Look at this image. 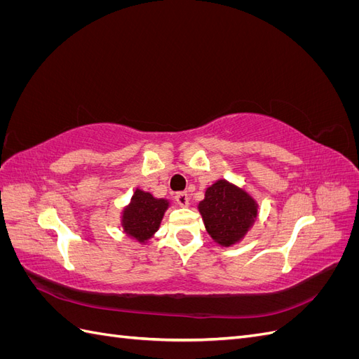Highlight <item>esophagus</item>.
Masks as SVG:
<instances>
[{
    "label": "esophagus",
    "instance_id": "1",
    "mask_svg": "<svg viewBox=\"0 0 359 359\" xmlns=\"http://www.w3.org/2000/svg\"><path fill=\"white\" fill-rule=\"evenodd\" d=\"M175 199L180 203V206H189V203H190V194L187 191H180V193H177Z\"/></svg>",
    "mask_w": 359,
    "mask_h": 359
}]
</instances>
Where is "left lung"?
<instances>
[{"label": "left lung", "mask_w": 359, "mask_h": 359, "mask_svg": "<svg viewBox=\"0 0 359 359\" xmlns=\"http://www.w3.org/2000/svg\"><path fill=\"white\" fill-rule=\"evenodd\" d=\"M257 208L252 194L227 180H217L205 190V198L198 205L206 232L222 247L244 240L257 220Z\"/></svg>", "instance_id": "obj_1"}]
</instances>
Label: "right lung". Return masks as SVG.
<instances>
[{"mask_svg":"<svg viewBox=\"0 0 359 359\" xmlns=\"http://www.w3.org/2000/svg\"><path fill=\"white\" fill-rule=\"evenodd\" d=\"M169 206L168 199L156 198L149 191L136 189L121 211V226L126 235L139 244H147L158 231Z\"/></svg>","mask_w":359,"mask_h":359,"instance_id":"add662e5","label":"right lung"}]
</instances>
